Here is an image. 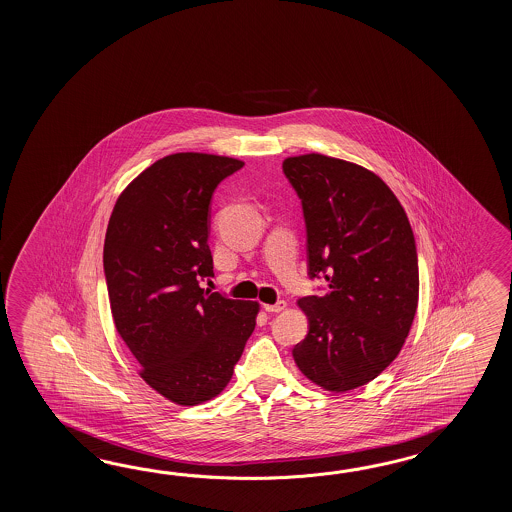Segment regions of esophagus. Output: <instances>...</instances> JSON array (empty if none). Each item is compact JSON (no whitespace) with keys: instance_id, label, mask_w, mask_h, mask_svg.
<instances>
[{"instance_id":"1","label":"esophagus","mask_w":512,"mask_h":512,"mask_svg":"<svg viewBox=\"0 0 512 512\" xmlns=\"http://www.w3.org/2000/svg\"><path fill=\"white\" fill-rule=\"evenodd\" d=\"M287 307V304L283 302V300H278L276 304H265L263 305V309L267 311V313H280V311H283Z\"/></svg>"}]
</instances>
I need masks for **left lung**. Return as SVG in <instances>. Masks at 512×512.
I'll return each instance as SVG.
<instances>
[{"label": "left lung", "mask_w": 512, "mask_h": 512, "mask_svg": "<svg viewBox=\"0 0 512 512\" xmlns=\"http://www.w3.org/2000/svg\"><path fill=\"white\" fill-rule=\"evenodd\" d=\"M304 208L307 267L324 296L298 300L309 331L298 370L327 392L364 386L392 364L414 322L419 265L403 205L379 175L322 153L287 157Z\"/></svg>", "instance_id": "obj_1"}]
</instances>
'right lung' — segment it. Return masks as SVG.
<instances>
[{
	"label": "right lung",
	"mask_w": 512,
	"mask_h": 512,
	"mask_svg": "<svg viewBox=\"0 0 512 512\" xmlns=\"http://www.w3.org/2000/svg\"><path fill=\"white\" fill-rule=\"evenodd\" d=\"M243 161L172 153L120 194L104 241V274L117 333L148 386L196 406L225 390L256 326L258 302L210 293V199Z\"/></svg>",
	"instance_id": "add662e5"
}]
</instances>
